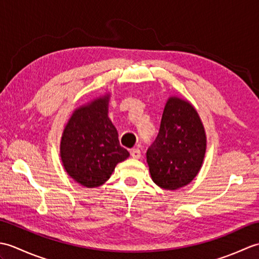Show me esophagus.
Here are the masks:
<instances>
[{
    "label": "esophagus",
    "mask_w": 259,
    "mask_h": 259,
    "mask_svg": "<svg viewBox=\"0 0 259 259\" xmlns=\"http://www.w3.org/2000/svg\"><path fill=\"white\" fill-rule=\"evenodd\" d=\"M130 153H131V157L134 159H139L141 157V151L140 149H138V148H135V149L130 151Z\"/></svg>",
    "instance_id": "34e87169"
}]
</instances>
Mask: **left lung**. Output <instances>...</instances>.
<instances>
[{
    "label": "left lung",
    "mask_w": 259,
    "mask_h": 259,
    "mask_svg": "<svg viewBox=\"0 0 259 259\" xmlns=\"http://www.w3.org/2000/svg\"><path fill=\"white\" fill-rule=\"evenodd\" d=\"M206 149V131L195 107L186 99L169 97L159 134L147 151L153 183L166 190L190 184L200 171Z\"/></svg>",
    "instance_id": "8db88e82"
}]
</instances>
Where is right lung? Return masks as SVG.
I'll list each match as a JSON object with an SVG mask.
<instances>
[{"mask_svg": "<svg viewBox=\"0 0 259 259\" xmlns=\"http://www.w3.org/2000/svg\"><path fill=\"white\" fill-rule=\"evenodd\" d=\"M110 93L76 108L65 124L60 157L63 168L85 188L103 185L115 166L130 156L120 146L118 131L108 117Z\"/></svg>", "mask_w": 259, "mask_h": 259, "instance_id": "add662e5", "label": "right lung"}]
</instances>
